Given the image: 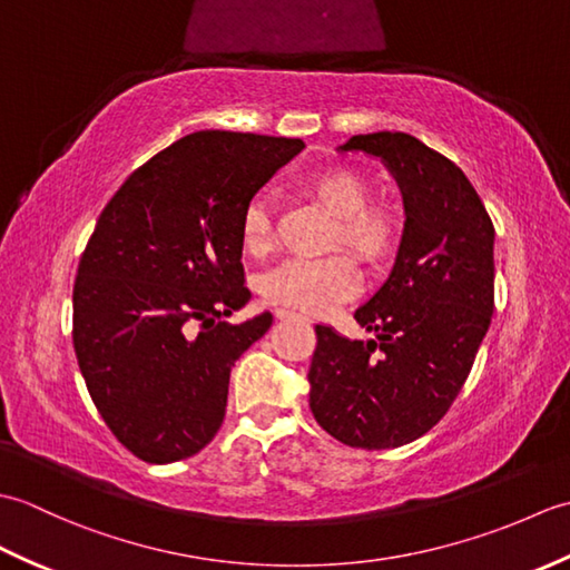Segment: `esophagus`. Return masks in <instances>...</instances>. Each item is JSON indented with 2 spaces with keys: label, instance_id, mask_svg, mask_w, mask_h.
I'll list each match as a JSON object with an SVG mask.
<instances>
[{
  "label": "esophagus",
  "instance_id": "obj_1",
  "mask_svg": "<svg viewBox=\"0 0 570 570\" xmlns=\"http://www.w3.org/2000/svg\"><path fill=\"white\" fill-rule=\"evenodd\" d=\"M276 318H282V321H286V318H298V313L286 311V308H278V311H276Z\"/></svg>",
  "mask_w": 570,
  "mask_h": 570
}]
</instances>
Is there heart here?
<instances>
[{"label": "heart", "mask_w": 570, "mask_h": 570, "mask_svg": "<svg viewBox=\"0 0 570 570\" xmlns=\"http://www.w3.org/2000/svg\"><path fill=\"white\" fill-rule=\"evenodd\" d=\"M306 193L335 215L328 247L347 249L370 272L392 259L402 220L382 203L372 200V188L355 168L328 166L306 178ZM242 245L254 257L274 247V220L264 200H254L242 215ZM355 266L343 254L321 259H292L266 274L262 292L276 306L318 316L355 292Z\"/></svg>", "instance_id": "b5f03b06"}]
</instances>
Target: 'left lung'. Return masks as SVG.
<instances>
[{
  "label": "left lung",
  "mask_w": 570,
  "mask_h": 570,
  "mask_svg": "<svg viewBox=\"0 0 570 570\" xmlns=\"http://www.w3.org/2000/svg\"><path fill=\"white\" fill-rule=\"evenodd\" d=\"M404 196V235L384 286L355 321L377 341L316 325L311 411L333 439L384 451L421 439L455 402L494 311V225L468 176L404 131L355 135Z\"/></svg>",
  "instance_id": "1"
}]
</instances>
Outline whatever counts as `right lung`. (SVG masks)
<instances>
[{"label":"right lung","instance_id":"obj_1","mask_svg":"<svg viewBox=\"0 0 570 570\" xmlns=\"http://www.w3.org/2000/svg\"><path fill=\"white\" fill-rule=\"evenodd\" d=\"M301 139L205 129L174 141L105 205L72 286V347L100 416L147 463L196 455L220 431L235 360L272 313L252 298L242 215Z\"/></svg>","mask_w":570,"mask_h":570}]
</instances>
